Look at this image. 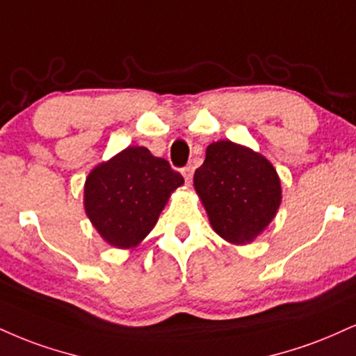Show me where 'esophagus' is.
Returning <instances> with one entry per match:
<instances>
[{
	"label": "esophagus",
	"instance_id": "esophagus-1",
	"mask_svg": "<svg viewBox=\"0 0 356 356\" xmlns=\"http://www.w3.org/2000/svg\"><path fill=\"white\" fill-rule=\"evenodd\" d=\"M182 174H184V179H186V182L191 184L192 182V175H194V165L189 164V165L184 167Z\"/></svg>",
	"mask_w": 356,
	"mask_h": 356
}]
</instances>
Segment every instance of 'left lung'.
<instances>
[{"mask_svg": "<svg viewBox=\"0 0 356 356\" xmlns=\"http://www.w3.org/2000/svg\"><path fill=\"white\" fill-rule=\"evenodd\" d=\"M194 186L213 230L232 243L254 241L282 200L280 179L270 162L230 140L209 145Z\"/></svg>", "mask_w": 356, "mask_h": 356, "instance_id": "8db88e82", "label": "left lung"}]
</instances>
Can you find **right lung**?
<instances>
[{
  "label": "right lung",
  "instance_id": "add662e5",
  "mask_svg": "<svg viewBox=\"0 0 356 356\" xmlns=\"http://www.w3.org/2000/svg\"><path fill=\"white\" fill-rule=\"evenodd\" d=\"M184 177L149 149H124L86 179L84 207L106 242L119 248L139 243L156 225L170 192Z\"/></svg>",
  "mask_w": 356,
  "mask_h": 356
}]
</instances>
